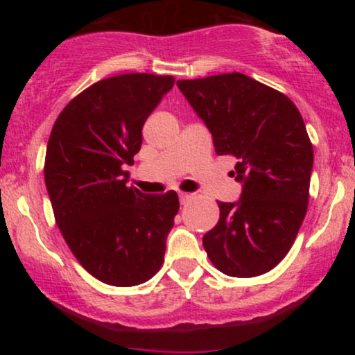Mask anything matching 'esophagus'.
Wrapping results in <instances>:
<instances>
[{
  "mask_svg": "<svg viewBox=\"0 0 355 355\" xmlns=\"http://www.w3.org/2000/svg\"><path fill=\"white\" fill-rule=\"evenodd\" d=\"M190 198H191L190 193H180V203H182V205H185V203L189 202Z\"/></svg>",
  "mask_w": 355,
  "mask_h": 355,
  "instance_id": "1",
  "label": "esophagus"
}]
</instances>
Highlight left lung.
Here are the masks:
<instances>
[{
    "instance_id": "1",
    "label": "left lung",
    "mask_w": 355,
    "mask_h": 355,
    "mask_svg": "<svg viewBox=\"0 0 355 355\" xmlns=\"http://www.w3.org/2000/svg\"><path fill=\"white\" fill-rule=\"evenodd\" d=\"M214 138L237 158V202H218L220 218L203 235L215 267L230 277L272 270L291 250L309 205L313 150L291 98L242 73L177 81Z\"/></svg>"
}]
</instances>
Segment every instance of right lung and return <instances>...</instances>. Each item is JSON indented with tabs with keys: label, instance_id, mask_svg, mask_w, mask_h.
<instances>
[{
	"label": "right lung",
	"instance_id": "add662e5",
	"mask_svg": "<svg viewBox=\"0 0 355 355\" xmlns=\"http://www.w3.org/2000/svg\"><path fill=\"white\" fill-rule=\"evenodd\" d=\"M173 76L128 73L75 96L53 125L44 183L56 225L95 279L115 287L144 284L164 263L178 195L141 193L126 185L141 128Z\"/></svg>",
	"mask_w": 355,
	"mask_h": 355
}]
</instances>
